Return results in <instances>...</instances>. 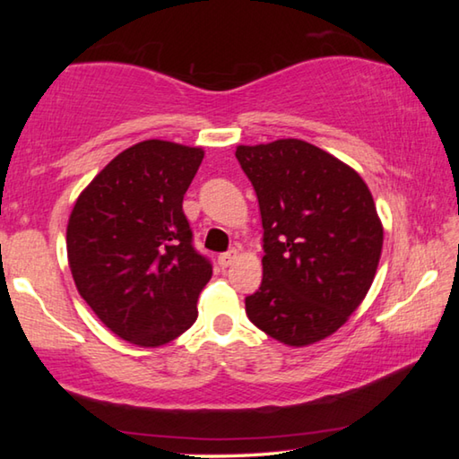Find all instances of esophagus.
Returning a JSON list of instances; mask_svg holds the SVG:
<instances>
[{"instance_id": "obj_1", "label": "esophagus", "mask_w": 459, "mask_h": 459, "mask_svg": "<svg viewBox=\"0 0 459 459\" xmlns=\"http://www.w3.org/2000/svg\"><path fill=\"white\" fill-rule=\"evenodd\" d=\"M235 259H237V251H235V248H232V251H227V253L219 255V265L224 269V267H229Z\"/></svg>"}]
</instances>
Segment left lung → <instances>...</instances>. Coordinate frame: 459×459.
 I'll return each mask as SVG.
<instances>
[{"label":"left lung","mask_w":459,"mask_h":459,"mask_svg":"<svg viewBox=\"0 0 459 459\" xmlns=\"http://www.w3.org/2000/svg\"><path fill=\"white\" fill-rule=\"evenodd\" d=\"M257 192L263 279L245 298L248 320L283 344L307 346L336 332L375 279L383 224L352 168L301 139L238 145Z\"/></svg>","instance_id":"left-lung-1"}]
</instances>
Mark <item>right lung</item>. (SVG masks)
Instances as JSON below:
<instances>
[{
	"label": "right lung",
	"instance_id": "obj_1",
	"mask_svg": "<svg viewBox=\"0 0 459 459\" xmlns=\"http://www.w3.org/2000/svg\"><path fill=\"white\" fill-rule=\"evenodd\" d=\"M200 147L150 139L121 152L73 208L68 263L82 299L108 330L137 346H161L198 317L212 263L194 247L184 194Z\"/></svg>",
	"mask_w": 459,
	"mask_h": 459
}]
</instances>
